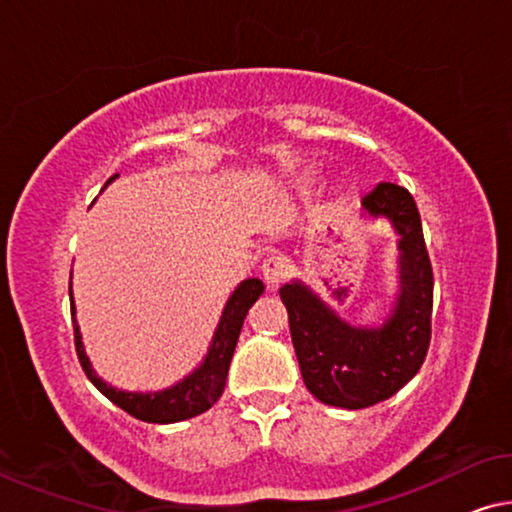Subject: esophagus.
Instances as JSON below:
<instances>
[{
  "mask_svg": "<svg viewBox=\"0 0 512 512\" xmlns=\"http://www.w3.org/2000/svg\"><path fill=\"white\" fill-rule=\"evenodd\" d=\"M289 275V259L280 253H271L262 262V278L269 287H278Z\"/></svg>",
  "mask_w": 512,
  "mask_h": 512,
  "instance_id": "esophagus-1",
  "label": "esophagus"
}]
</instances>
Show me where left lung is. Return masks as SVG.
<instances>
[{"instance_id":"1","label":"left lung","mask_w":512,"mask_h":512,"mask_svg":"<svg viewBox=\"0 0 512 512\" xmlns=\"http://www.w3.org/2000/svg\"><path fill=\"white\" fill-rule=\"evenodd\" d=\"M364 212L385 216L399 234L401 291L380 328H355L300 282L280 289L303 383L321 403L360 410L394 396L415 376L431 344L433 266L419 209L408 189L380 182Z\"/></svg>"}]
</instances>
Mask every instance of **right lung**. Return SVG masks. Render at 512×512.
Wrapping results in <instances>:
<instances>
[{
  "instance_id": "obj_1",
  "label": "right lung",
  "mask_w": 512,
  "mask_h": 512,
  "mask_svg": "<svg viewBox=\"0 0 512 512\" xmlns=\"http://www.w3.org/2000/svg\"><path fill=\"white\" fill-rule=\"evenodd\" d=\"M118 175L109 177V182L116 180ZM107 182V184H109ZM264 282L257 278L243 280L241 285L234 289V294L227 300L221 323H218L216 335L212 339V346H209L207 358L202 360L200 367L189 373L180 383L161 389V392H123V389H116L104 383L102 378H97V373L91 369V362H88L84 353V344H81V332L75 319V303H70L72 312V323H75V348L81 369L88 376V380L100 389V392L113 401L118 408H123L127 415H132L141 421H148V424H175V421L191 419L196 415L212 408V405L221 399L225 389V378L227 369H230V360L234 355V346H237L239 332L243 326V319L250 307H253L255 300L262 296ZM72 298V289H70Z\"/></svg>"
}]
</instances>
